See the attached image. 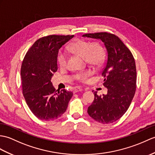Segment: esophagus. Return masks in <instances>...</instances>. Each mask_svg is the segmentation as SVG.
I'll list each match as a JSON object with an SVG mask.
<instances>
[{"label": "esophagus", "mask_w": 155, "mask_h": 155, "mask_svg": "<svg viewBox=\"0 0 155 155\" xmlns=\"http://www.w3.org/2000/svg\"><path fill=\"white\" fill-rule=\"evenodd\" d=\"M82 91V88L81 87H80V86H77V87H75L74 88V93H76V92H80V91Z\"/></svg>", "instance_id": "obj_1"}]
</instances>
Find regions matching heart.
<instances>
[{"label":"heart","mask_w":155,"mask_h":155,"mask_svg":"<svg viewBox=\"0 0 155 155\" xmlns=\"http://www.w3.org/2000/svg\"><path fill=\"white\" fill-rule=\"evenodd\" d=\"M69 50L77 55L84 58L88 63L98 67L101 64L105 57V50L98 43H91L88 41L79 39L72 44ZM57 62L61 67H64L67 64V56L63 52H59L57 55ZM91 74V71H85L77 73L75 78L80 81H85Z\"/></svg>","instance_id":"obj_1"}]
</instances>
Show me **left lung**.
<instances>
[{
  "label": "left lung",
  "mask_w": 155,
  "mask_h": 155,
  "mask_svg": "<svg viewBox=\"0 0 155 155\" xmlns=\"http://www.w3.org/2000/svg\"><path fill=\"white\" fill-rule=\"evenodd\" d=\"M82 37L102 41L107 53L102 72L104 86L107 92L102 96L94 92V100L88 107V114L100 123H113L126 112L135 95V59L121 39L114 34L101 32L84 34Z\"/></svg>",
  "instance_id": "obj_1"
}]
</instances>
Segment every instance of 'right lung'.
Instances as JSON below:
<instances>
[{
	"label": "right lung",
	"instance_id": "1",
	"mask_svg": "<svg viewBox=\"0 0 155 155\" xmlns=\"http://www.w3.org/2000/svg\"><path fill=\"white\" fill-rule=\"evenodd\" d=\"M74 35H49L38 39L21 67L23 95L29 108L41 120L53 121L65 112L73 92L56 91L51 82L57 71L59 50Z\"/></svg>",
	"mask_w": 155,
	"mask_h": 155
}]
</instances>
